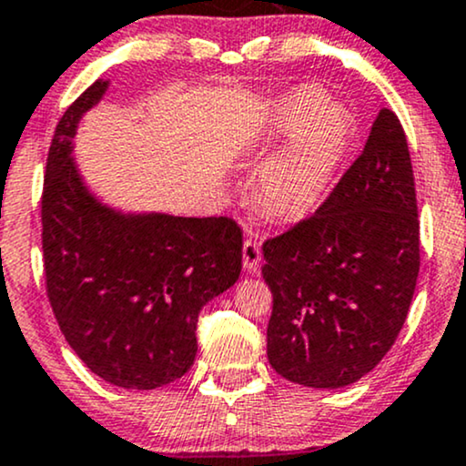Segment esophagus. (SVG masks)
I'll list each match as a JSON object with an SVG mask.
<instances>
[{"instance_id": "esophagus-1", "label": "esophagus", "mask_w": 466, "mask_h": 466, "mask_svg": "<svg viewBox=\"0 0 466 466\" xmlns=\"http://www.w3.org/2000/svg\"><path fill=\"white\" fill-rule=\"evenodd\" d=\"M242 259H244V268L246 272L250 274H259V263H261V246L257 239L248 238L244 242L242 248Z\"/></svg>"}]
</instances>
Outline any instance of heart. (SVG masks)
I'll return each instance as SVG.
<instances>
[{
  "label": "heart",
  "mask_w": 466,
  "mask_h": 466,
  "mask_svg": "<svg viewBox=\"0 0 466 466\" xmlns=\"http://www.w3.org/2000/svg\"><path fill=\"white\" fill-rule=\"evenodd\" d=\"M297 134L261 172V197L272 214L298 218L321 203L341 168L352 120L324 90L300 86L280 99L272 136Z\"/></svg>",
  "instance_id": "heart-1"
}]
</instances>
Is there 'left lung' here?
Masks as SVG:
<instances>
[{
    "mask_svg": "<svg viewBox=\"0 0 466 466\" xmlns=\"http://www.w3.org/2000/svg\"><path fill=\"white\" fill-rule=\"evenodd\" d=\"M268 360L289 382L348 387L384 359L419 277L409 142L380 110L363 153L313 216L263 242Z\"/></svg>",
    "mask_w": 466,
    "mask_h": 466,
    "instance_id": "1",
    "label": "left lung"
}]
</instances>
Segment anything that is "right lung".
I'll list each match as a JSON object with an SVG mask.
<instances>
[{"instance_id":"add662e5","label":"right lung","mask_w":466,"mask_h":466,"mask_svg":"<svg viewBox=\"0 0 466 466\" xmlns=\"http://www.w3.org/2000/svg\"><path fill=\"white\" fill-rule=\"evenodd\" d=\"M96 82L57 120L45 168V287L68 346L114 387H164L197 356L198 311L242 272V228L227 216H125L86 189L71 159Z\"/></svg>"}]
</instances>
